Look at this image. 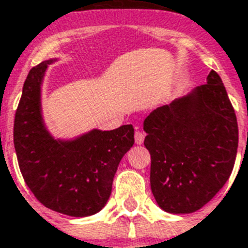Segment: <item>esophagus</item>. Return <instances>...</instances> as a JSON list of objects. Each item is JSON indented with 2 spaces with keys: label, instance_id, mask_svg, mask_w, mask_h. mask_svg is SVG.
Wrapping results in <instances>:
<instances>
[{
  "label": "esophagus",
  "instance_id": "obj_1",
  "mask_svg": "<svg viewBox=\"0 0 248 248\" xmlns=\"http://www.w3.org/2000/svg\"><path fill=\"white\" fill-rule=\"evenodd\" d=\"M144 133L140 131H136V133H135V141H136L137 145H140V144H142L144 142Z\"/></svg>",
  "mask_w": 248,
  "mask_h": 248
}]
</instances>
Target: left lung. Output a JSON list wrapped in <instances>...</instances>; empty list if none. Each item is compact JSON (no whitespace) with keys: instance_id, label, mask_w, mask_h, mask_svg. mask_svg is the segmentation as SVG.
I'll return each instance as SVG.
<instances>
[{"instance_id":"1","label":"left lung","mask_w":248,"mask_h":248,"mask_svg":"<svg viewBox=\"0 0 248 248\" xmlns=\"http://www.w3.org/2000/svg\"><path fill=\"white\" fill-rule=\"evenodd\" d=\"M206 84L156 108L144 122L151 189L171 214L200 210L229 180L238 149V123L216 71Z\"/></svg>"}]
</instances>
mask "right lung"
<instances>
[{"label":"right lung","instance_id":"add662e5","mask_svg":"<svg viewBox=\"0 0 248 248\" xmlns=\"http://www.w3.org/2000/svg\"><path fill=\"white\" fill-rule=\"evenodd\" d=\"M48 59L32 67L14 119V148L23 180L42 205L70 217L96 214L111 196L123 156L135 144L131 124L55 139L42 116L41 88Z\"/></svg>","mask_w":248,"mask_h":248}]
</instances>
